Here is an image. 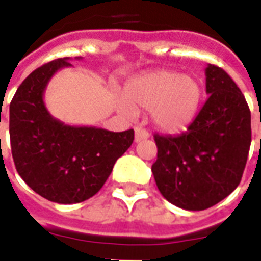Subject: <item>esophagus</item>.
Segmentation results:
<instances>
[{"instance_id": "34e87169", "label": "esophagus", "mask_w": 261, "mask_h": 261, "mask_svg": "<svg viewBox=\"0 0 261 261\" xmlns=\"http://www.w3.org/2000/svg\"><path fill=\"white\" fill-rule=\"evenodd\" d=\"M134 131H136V142H141L149 138V133L145 128H142V127H136Z\"/></svg>"}]
</instances>
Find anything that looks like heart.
Segmentation results:
<instances>
[{
    "mask_svg": "<svg viewBox=\"0 0 261 261\" xmlns=\"http://www.w3.org/2000/svg\"><path fill=\"white\" fill-rule=\"evenodd\" d=\"M123 97L124 100L119 102L121 113L134 116L138 110H151V120L159 131L179 134L187 130L196 117L201 88L190 75L159 69L128 81Z\"/></svg>",
    "mask_w": 261,
    "mask_h": 261,
    "instance_id": "b5f03b06",
    "label": "heart"
}]
</instances>
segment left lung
I'll list each match as a JSON object with an SVG mask.
<instances>
[{
    "instance_id": "1",
    "label": "left lung",
    "mask_w": 261,
    "mask_h": 261,
    "mask_svg": "<svg viewBox=\"0 0 261 261\" xmlns=\"http://www.w3.org/2000/svg\"><path fill=\"white\" fill-rule=\"evenodd\" d=\"M210 95L180 136L155 134L152 173L173 205L201 211L218 204L241 183L252 142L250 110L233 80L217 65L205 68Z\"/></svg>"
}]
</instances>
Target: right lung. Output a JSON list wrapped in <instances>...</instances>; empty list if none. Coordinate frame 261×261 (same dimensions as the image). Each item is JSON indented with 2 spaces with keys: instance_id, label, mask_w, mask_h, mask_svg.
<instances>
[{
  "instance_id": "obj_1",
  "label": "right lung",
  "mask_w": 261,
  "mask_h": 261,
  "mask_svg": "<svg viewBox=\"0 0 261 261\" xmlns=\"http://www.w3.org/2000/svg\"><path fill=\"white\" fill-rule=\"evenodd\" d=\"M69 60L57 59L35 69L9 105L15 168L33 192L59 204L95 196L134 141V130L74 127L48 113L43 100L46 86L59 69L71 67Z\"/></svg>"
}]
</instances>
